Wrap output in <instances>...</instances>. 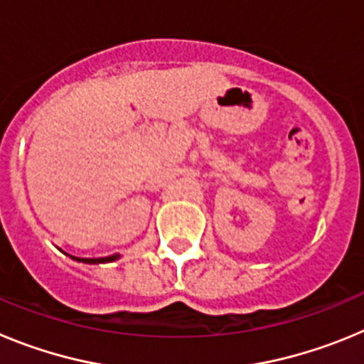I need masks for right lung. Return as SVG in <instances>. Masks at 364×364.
<instances>
[{
  "mask_svg": "<svg viewBox=\"0 0 364 364\" xmlns=\"http://www.w3.org/2000/svg\"><path fill=\"white\" fill-rule=\"evenodd\" d=\"M76 259V257H74ZM118 255H111V257H102V259H76L82 260V262H87V264H98V262H111V260H117Z\"/></svg>",
  "mask_w": 364,
  "mask_h": 364,
  "instance_id": "1",
  "label": "right lung"
}]
</instances>
